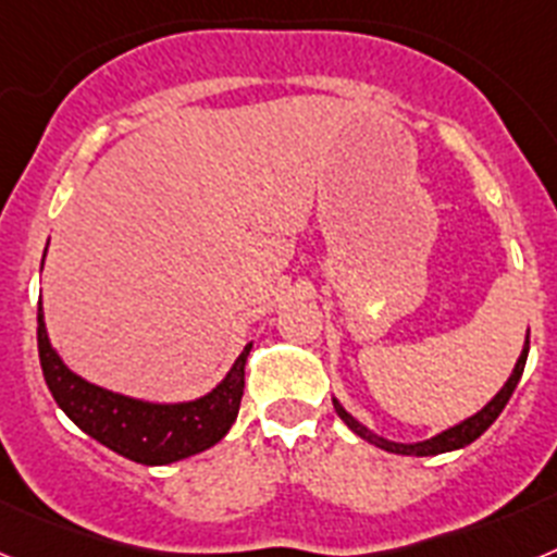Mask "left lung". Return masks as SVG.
<instances>
[{"label":"left lung","mask_w":557,"mask_h":557,"mask_svg":"<svg viewBox=\"0 0 557 557\" xmlns=\"http://www.w3.org/2000/svg\"><path fill=\"white\" fill-rule=\"evenodd\" d=\"M528 351H530V334H528V339H524V348H521V357L516 359L513 373H510L508 382L502 385V391L496 393L494 398H491L488 405L482 407L480 412H474V416H471V418H466V421H460V424H455V426H449V430H444V432H441V435L426 437V441H418V444H396V441H387V437L376 435V432L368 430L366 424H359V421L351 416V412H346V407L339 405L337 398H332V401H334V410H337V416L343 418V421H346V426L354 432V435L366 437L368 444L379 446V449H385V451H393V455L432 457V455H444V451L462 449V446H469L471 441H476V437H480L482 432L488 430V426L494 424L496 418H499V412L505 410V405H508L510 396H513L516 385H519L521 373H524V362H528Z\"/></svg>","instance_id":"1"}]
</instances>
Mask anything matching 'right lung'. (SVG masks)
<instances>
[{
    "mask_svg": "<svg viewBox=\"0 0 557 557\" xmlns=\"http://www.w3.org/2000/svg\"><path fill=\"white\" fill-rule=\"evenodd\" d=\"M250 346L253 343L243 348L223 382L211 393L195 401L152 405V401L91 385L75 371H69L49 343L44 309L38 301V357H41L44 379L58 407L86 435L141 466H166L223 441L243 401L245 362H248Z\"/></svg>",
    "mask_w": 557,
    "mask_h": 557,
    "instance_id": "obj_1",
    "label": "right lung"
}]
</instances>
